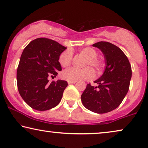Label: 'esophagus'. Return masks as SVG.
Masks as SVG:
<instances>
[{"mask_svg": "<svg viewBox=\"0 0 148 148\" xmlns=\"http://www.w3.org/2000/svg\"><path fill=\"white\" fill-rule=\"evenodd\" d=\"M76 82H72V81H68V84H75Z\"/></svg>", "mask_w": 148, "mask_h": 148, "instance_id": "34e87169", "label": "esophagus"}]
</instances>
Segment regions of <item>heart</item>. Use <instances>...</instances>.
Listing matches in <instances>:
<instances>
[{
  "label": "heart",
  "instance_id": "obj_1",
  "mask_svg": "<svg viewBox=\"0 0 148 148\" xmlns=\"http://www.w3.org/2000/svg\"><path fill=\"white\" fill-rule=\"evenodd\" d=\"M80 53L82 56L86 58L84 66H90L91 67L99 72L103 68V62L97 58L98 53L97 51L92 47H85L81 49ZM72 53L68 49L61 53L59 58V62L62 67L66 68L69 66L72 63ZM63 78L68 81L77 82V81L90 80L94 76V72L90 67H86L83 69H77L75 68H71L66 70L62 74Z\"/></svg>",
  "mask_w": 148,
  "mask_h": 148
}]
</instances>
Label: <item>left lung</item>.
Masks as SVG:
<instances>
[{
	"instance_id": "left-lung-1",
	"label": "left lung",
	"mask_w": 148,
	"mask_h": 148,
	"mask_svg": "<svg viewBox=\"0 0 148 148\" xmlns=\"http://www.w3.org/2000/svg\"><path fill=\"white\" fill-rule=\"evenodd\" d=\"M103 52L105 69L99 79L95 81L98 86L88 84L81 101L87 109L102 114L117 108L129 90L132 78V66L129 60L119 47L107 41L92 45Z\"/></svg>"
}]
</instances>
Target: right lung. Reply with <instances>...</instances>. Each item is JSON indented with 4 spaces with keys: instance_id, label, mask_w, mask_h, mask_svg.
Here are the masks:
<instances>
[{
    "instance_id": "1",
    "label": "right lung",
    "mask_w": 148,
    "mask_h": 148,
    "mask_svg": "<svg viewBox=\"0 0 148 148\" xmlns=\"http://www.w3.org/2000/svg\"><path fill=\"white\" fill-rule=\"evenodd\" d=\"M66 49L57 41L42 37L31 41L24 49L16 81L21 97L32 109L47 111L61 101L68 82L62 80L49 82L47 78L56 77L62 70L59 58Z\"/></svg>"
}]
</instances>
